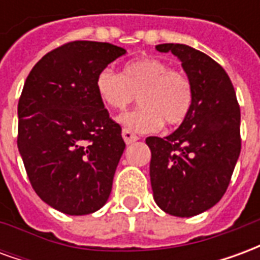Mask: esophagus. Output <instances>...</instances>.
<instances>
[{"label": "esophagus", "instance_id": "1", "mask_svg": "<svg viewBox=\"0 0 260 260\" xmlns=\"http://www.w3.org/2000/svg\"><path fill=\"white\" fill-rule=\"evenodd\" d=\"M122 138H124V141L126 145H131V143H134V142H136L138 139H139L138 135H135L134 132H131V131L126 129V128L122 129Z\"/></svg>", "mask_w": 260, "mask_h": 260}]
</instances>
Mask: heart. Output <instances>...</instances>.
I'll return each mask as SVG.
<instances>
[{"instance_id": "heart-1", "label": "heart", "mask_w": 260, "mask_h": 260, "mask_svg": "<svg viewBox=\"0 0 260 260\" xmlns=\"http://www.w3.org/2000/svg\"><path fill=\"white\" fill-rule=\"evenodd\" d=\"M96 89L102 102L118 111H124L138 97L141 107L121 118L126 129L135 132H154L163 122L167 126L182 124L193 103L188 76L154 57L132 61L125 65L122 74L111 68L102 69Z\"/></svg>"}]
</instances>
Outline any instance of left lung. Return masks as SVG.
I'll return each mask as SVG.
<instances>
[{
	"label": "left lung",
	"instance_id": "8db88e82",
	"mask_svg": "<svg viewBox=\"0 0 260 260\" xmlns=\"http://www.w3.org/2000/svg\"><path fill=\"white\" fill-rule=\"evenodd\" d=\"M191 80L189 115L166 138L149 136L150 182L157 206L177 217H192L217 203L229 188L241 152L240 104L221 65L199 50L166 43Z\"/></svg>",
	"mask_w": 260,
	"mask_h": 260
}]
</instances>
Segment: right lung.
I'll return each mask as SVG.
<instances>
[{"mask_svg":"<svg viewBox=\"0 0 260 260\" xmlns=\"http://www.w3.org/2000/svg\"><path fill=\"white\" fill-rule=\"evenodd\" d=\"M125 53L110 43L69 42L46 54L23 86L18 149L35 192L65 214L94 213L113 188L125 142L96 79Z\"/></svg>","mask_w":260,"mask_h":260,"instance_id":"1","label":"right lung"}]
</instances>
